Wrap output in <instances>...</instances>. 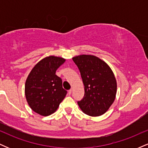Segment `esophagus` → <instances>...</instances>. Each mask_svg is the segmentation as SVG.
Masks as SVG:
<instances>
[{"mask_svg": "<svg viewBox=\"0 0 148 148\" xmlns=\"http://www.w3.org/2000/svg\"><path fill=\"white\" fill-rule=\"evenodd\" d=\"M72 89L69 90L68 91V94H69V95H71V94H72Z\"/></svg>", "mask_w": 148, "mask_h": 148, "instance_id": "obj_1", "label": "esophagus"}]
</instances>
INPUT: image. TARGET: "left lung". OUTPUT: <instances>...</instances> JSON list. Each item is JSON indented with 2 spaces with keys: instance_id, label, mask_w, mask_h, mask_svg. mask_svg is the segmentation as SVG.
Returning <instances> with one entry per match:
<instances>
[{
  "instance_id": "1",
  "label": "left lung",
  "mask_w": 148,
  "mask_h": 148,
  "mask_svg": "<svg viewBox=\"0 0 148 148\" xmlns=\"http://www.w3.org/2000/svg\"><path fill=\"white\" fill-rule=\"evenodd\" d=\"M82 78L85 94L78 101L81 111L90 116L104 114L115 101L117 82L111 67L92 55L73 57Z\"/></svg>"
}]
</instances>
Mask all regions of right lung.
Listing matches in <instances>:
<instances>
[{
	"label": "right lung",
	"instance_id": "add662e5",
	"mask_svg": "<svg viewBox=\"0 0 148 148\" xmlns=\"http://www.w3.org/2000/svg\"><path fill=\"white\" fill-rule=\"evenodd\" d=\"M65 59L49 56L34 66L25 84V95L31 109L48 116L56 111L65 97L67 91L62 88V79L56 72Z\"/></svg>",
	"mask_w": 148,
	"mask_h": 148
}]
</instances>
